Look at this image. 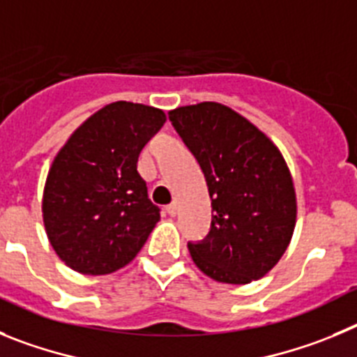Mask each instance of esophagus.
Segmentation results:
<instances>
[{
	"mask_svg": "<svg viewBox=\"0 0 357 357\" xmlns=\"http://www.w3.org/2000/svg\"><path fill=\"white\" fill-rule=\"evenodd\" d=\"M165 210H167V213L174 217V215L178 213V204H176V202H171V204H169V206H167Z\"/></svg>",
	"mask_w": 357,
	"mask_h": 357,
	"instance_id": "34e87169",
	"label": "esophagus"
}]
</instances>
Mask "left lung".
<instances>
[{
	"label": "left lung",
	"mask_w": 357,
	"mask_h": 357,
	"mask_svg": "<svg viewBox=\"0 0 357 357\" xmlns=\"http://www.w3.org/2000/svg\"><path fill=\"white\" fill-rule=\"evenodd\" d=\"M197 160L211 199L206 238L188 242L199 271L227 284H247L274 268L297 217L294 181L278 147L245 117L220 102L169 112Z\"/></svg>",
	"instance_id": "8db88e82"
}]
</instances>
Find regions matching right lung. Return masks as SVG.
<instances>
[{
	"label": "right lung",
	"instance_id": "add662e5",
	"mask_svg": "<svg viewBox=\"0 0 357 357\" xmlns=\"http://www.w3.org/2000/svg\"><path fill=\"white\" fill-rule=\"evenodd\" d=\"M158 108L117 101L89 117L54 156L43 215L54 252L73 271L102 275L139 255L160 220L137 171L165 123Z\"/></svg>",
	"mask_w": 357,
	"mask_h": 357
}]
</instances>
